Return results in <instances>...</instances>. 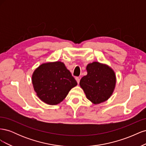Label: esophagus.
<instances>
[{
  "label": "esophagus",
  "instance_id": "1",
  "mask_svg": "<svg viewBox=\"0 0 146 146\" xmlns=\"http://www.w3.org/2000/svg\"><path fill=\"white\" fill-rule=\"evenodd\" d=\"M76 80L77 83L78 84L79 82H80V78H79V77H76Z\"/></svg>",
  "mask_w": 146,
  "mask_h": 146
}]
</instances>
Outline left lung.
<instances>
[{
	"instance_id": "obj_1",
	"label": "left lung",
	"mask_w": 146,
	"mask_h": 146,
	"mask_svg": "<svg viewBox=\"0 0 146 146\" xmlns=\"http://www.w3.org/2000/svg\"><path fill=\"white\" fill-rule=\"evenodd\" d=\"M87 75L83 77L80 85L88 100L98 104L108 100L116 85V76L109 66L93 62L86 66Z\"/></svg>"
}]
</instances>
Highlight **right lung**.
I'll return each instance as SVG.
<instances>
[{"instance_id":"obj_1","label":"right lung","mask_w":146,"mask_h":146,"mask_svg":"<svg viewBox=\"0 0 146 146\" xmlns=\"http://www.w3.org/2000/svg\"><path fill=\"white\" fill-rule=\"evenodd\" d=\"M34 90L38 98L49 105H56L77 85L64 64L60 61L40 65L32 76Z\"/></svg>"}]
</instances>
